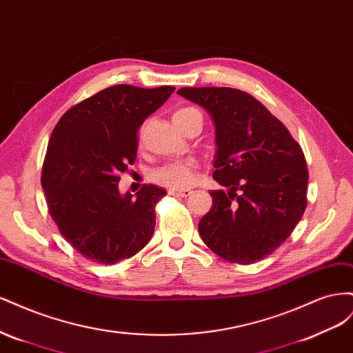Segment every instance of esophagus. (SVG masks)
Listing matches in <instances>:
<instances>
[{
    "instance_id": "1",
    "label": "esophagus",
    "mask_w": 353,
    "mask_h": 353,
    "mask_svg": "<svg viewBox=\"0 0 353 353\" xmlns=\"http://www.w3.org/2000/svg\"><path fill=\"white\" fill-rule=\"evenodd\" d=\"M191 193H193V191H191L190 188H183V190H169V194H172V196H176V197H190L191 196Z\"/></svg>"
}]
</instances>
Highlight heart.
I'll use <instances>...</instances> for the list:
<instances>
[{"mask_svg": "<svg viewBox=\"0 0 353 353\" xmlns=\"http://www.w3.org/2000/svg\"><path fill=\"white\" fill-rule=\"evenodd\" d=\"M201 121V113L194 108H183L174 113V123L184 131L194 121ZM194 176V165L190 162H175L156 169L153 181L159 185L169 188H185L191 184Z\"/></svg>", "mask_w": 353, "mask_h": 353, "instance_id": "heart-1", "label": "heart"}]
</instances>
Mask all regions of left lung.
<instances>
[{
  "mask_svg": "<svg viewBox=\"0 0 353 353\" xmlns=\"http://www.w3.org/2000/svg\"><path fill=\"white\" fill-rule=\"evenodd\" d=\"M205 108L216 135L212 209L199 222L208 248L222 259L249 265L288 239L307 205V166L302 147L281 121L253 95L227 87L181 88Z\"/></svg>",
  "mask_w": 353,
  "mask_h": 353,
  "instance_id": "obj_1",
  "label": "left lung"
}]
</instances>
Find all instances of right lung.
Segmentation results:
<instances>
[{"mask_svg": "<svg viewBox=\"0 0 353 353\" xmlns=\"http://www.w3.org/2000/svg\"><path fill=\"white\" fill-rule=\"evenodd\" d=\"M174 91L113 85L74 104L54 126L41 185L63 239L83 258L113 265L150 241L166 191L144 184L132 199L119 194L117 183L135 163L141 123Z\"/></svg>", "mask_w": 353, "mask_h": 353, "instance_id": "right-lung-1", "label": "right lung"}]
</instances>
